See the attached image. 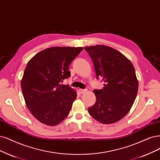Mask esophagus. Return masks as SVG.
<instances>
[{"label":"esophagus","mask_w":160,"mask_h":160,"mask_svg":"<svg viewBox=\"0 0 160 160\" xmlns=\"http://www.w3.org/2000/svg\"><path fill=\"white\" fill-rule=\"evenodd\" d=\"M79 91H80V92L81 93H84L86 92L88 90H87L86 89H80Z\"/></svg>","instance_id":"obj_1"}]
</instances>
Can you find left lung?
<instances>
[{
	"mask_svg": "<svg viewBox=\"0 0 160 160\" xmlns=\"http://www.w3.org/2000/svg\"><path fill=\"white\" fill-rule=\"evenodd\" d=\"M94 64L96 76L104 87L94 90L96 102L88 108L94 119L103 124L119 121L131 109L138 90L133 64L125 55L104 45L86 47Z\"/></svg>",
	"mask_w": 160,
	"mask_h": 160,
	"instance_id": "left-lung-1",
	"label": "left lung"
}]
</instances>
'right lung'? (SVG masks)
Listing matches in <instances>:
<instances>
[{
	"mask_svg": "<svg viewBox=\"0 0 160 160\" xmlns=\"http://www.w3.org/2000/svg\"><path fill=\"white\" fill-rule=\"evenodd\" d=\"M83 47H52L27 64L21 88L28 109L41 123L55 126L68 115L76 91L61 82L70 76L69 65Z\"/></svg>",
	"mask_w": 160,
	"mask_h": 160,
	"instance_id": "add662e5",
	"label": "right lung"
}]
</instances>
